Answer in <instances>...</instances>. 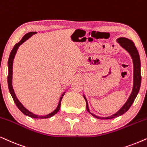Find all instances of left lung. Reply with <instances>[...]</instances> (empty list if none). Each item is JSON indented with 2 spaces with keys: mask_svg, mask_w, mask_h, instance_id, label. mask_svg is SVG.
<instances>
[{
  "mask_svg": "<svg viewBox=\"0 0 147 147\" xmlns=\"http://www.w3.org/2000/svg\"><path fill=\"white\" fill-rule=\"evenodd\" d=\"M117 42L119 43L122 48L124 49L125 50H126L130 54L131 58L132 59L133 62V66H134V74H133V87H132V91L131 92L130 95L129 96L128 100L126 101V102L124 103V105L117 111L116 113H115L114 114L111 115L110 116L107 117H101L97 115L94 114L92 112H91L89 110V105H88V102L87 99L85 95H83L84 98L85 99L86 104V108L89 113L95 118L101 119V120H107V119H112L115 118L116 117H118L121 116V115L124 114L125 112H126L130 108L131 105L134 102L135 98L137 96L138 91H139L140 84H141V75H140V56L139 54H138L137 49L134 46V42L132 40H129V39L126 38H119L116 40Z\"/></svg>",
  "mask_w": 147,
  "mask_h": 147,
  "instance_id": "8db88e82",
  "label": "left lung"
}]
</instances>
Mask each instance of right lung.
<instances>
[{"label": "right lung", "mask_w": 147, "mask_h": 147, "mask_svg": "<svg viewBox=\"0 0 147 147\" xmlns=\"http://www.w3.org/2000/svg\"><path fill=\"white\" fill-rule=\"evenodd\" d=\"M36 33L37 32H33V31H31V32L27 33V34H25V36L23 37V38L21 39V40L20 41V42H18V43H17V44L15 45L14 48H13L12 51H11V54H10V56H9V61H8V86H9V92H10V93H11V96H12V97H13V100H14V102L15 103V104H16L17 107L19 109V110H20L21 112L23 113V114L26 115V116H29V117H31V118H33L44 119V118H50V117L54 116V115H55L56 113H57L58 111L60 110V104H61L62 99V97H63V96L64 95V94H65L66 91L64 92V93H62L61 97H60V98L59 103H58V106L56 108L55 110H54L52 113H48V114H47V115H45V116H40V115L35 114V113L31 112L30 111H29L28 109H27L24 106H23L22 103H21L20 101H19V99H17L16 95H15V93L14 89H13V85H12L13 60H14L15 56V54H16V53H17V50H18L19 47L20 46V45L22 44L23 42H25L27 40H28V39L30 38V37H31V36H33V35L36 34Z\"/></svg>", "instance_id": "right-lung-1"}]
</instances>
